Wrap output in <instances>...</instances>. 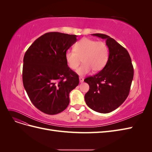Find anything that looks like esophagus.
Segmentation results:
<instances>
[{"mask_svg": "<svg viewBox=\"0 0 152 152\" xmlns=\"http://www.w3.org/2000/svg\"><path fill=\"white\" fill-rule=\"evenodd\" d=\"M79 81H80V82H84V78L83 77H79Z\"/></svg>", "mask_w": 152, "mask_h": 152, "instance_id": "obj_1", "label": "esophagus"}]
</instances>
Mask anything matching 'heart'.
Returning a JSON list of instances; mask_svg holds the SVG:
<instances>
[{"instance_id": "b5f03b06", "label": "heart", "mask_w": 152, "mask_h": 152, "mask_svg": "<svg viewBox=\"0 0 152 152\" xmlns=\"http://www.w3.org/2000/svg\"><path fill=\"white\" fill-rule=\"evenodd\" d=\"M108 48L104 42L84 38L74 45L73 50H67L65 57L68 66L72 70H76L82 58L84 63L77 73L80 76H84L93 70L94 72L102 70L108 61Z\"/></svg>"}]
</instances>
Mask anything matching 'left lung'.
Instances as JSON below:
<instances>
[{"instance_id":"obj_1","label":"left lung","mask_w":152,"mask_h":152,"mask_svg":"<svg viewBox=\"0 0 152 152\" xmlns=\"http://www.w3.org/2000/svg\"><path fill=\"white\" fill-rule=\"evenodd\" d=\"M92 35L106 40L109 56L102 70L84 79L90 88L84 98L91 109L99 113H107L120 107L127 98L134 76V69L129 54L117 41L104 34Z\"/></svg>"}]
</instances>
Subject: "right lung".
Returning a JSON list of instances; mask_svg holds the SVG:
<instances>
[{"label": "right lung", "instance_id": "obj_1", "mask_svg": "<svg viewBox=\"0 0 152 152\" xmlns=\"http://www.w3.org/2000/svg\"><path fill=\"white\" fill-rule=\"evenodd\" d=\"M77 35L49 32L36 39L23 58V83L35 107L48 115L65 110L69 94L79 85V76L68 67L65 53Z\"/></svg>", "mask_w": 152, "mask_h": 152}]
</instances>
